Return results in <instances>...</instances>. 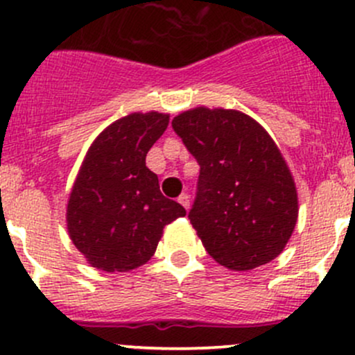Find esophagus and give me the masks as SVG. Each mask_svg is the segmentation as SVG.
<instances>
[{
    "label": "esophagus",
    "instance_id": "esophagus-1",
    "mask_svg": "<svg viewBox=\"0 0 355 355\" xmlns=\"http://www.w3.org/2000/svg\"><path fill=\"white\" fill-rule=\"evenodd\" d=\"M178 202H180L185 209H189L190 207V197L187 196V193H182V196L178 197Z\"/></svg>",
    "mask_w": 355,
    "mask_h": 355
}]
</instances>
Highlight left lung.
I'll return each instance as SVG.
<instances>
[{
  "mask_svg": "<svg viewBox=\"0 0 355 355\" xmlns=\"http://www.w3.org/2000/svg\"><path fill=\"white\" fill-rule=\"evenodd\" d=\"M200 165L190 223L219 266L245 272L282 253L297 223V190L284 156L255 119L193 107L171 121Z\"/></svg>",
  "mask_w": 355,
  "mask_h": 355,
  "instance_id": "obj_1",
  "label": "left lung"
}]
</instances>
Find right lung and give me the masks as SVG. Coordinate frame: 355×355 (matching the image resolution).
<instances>
[{"label":"right lung","mask_w":355,"mask_h":355,"mask_svg":"<svg viewBox=\"0 0 355 355\" xmlns=\"http://www.w3.org/2000/svg\"><path fill=\"white\" fill-rule=\"evenodd\" d=\"M170 122L163 112H134L105 128L88 148L71 187L66 226L92 267L129 272L148 262L163 227L185 209L159 192L146 155Z\"/></svg>","instance_id":"right-lung-1"}]
</instances>
